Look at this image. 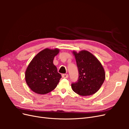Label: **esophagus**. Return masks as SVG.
Returning a JSON list of instances; mask_svg holds the SVG:
<instances>
[{"label":"esophagus","instance_id":"1","mask_svg":"<svg viewBox=\"0 0 129 129\" xmlns=\"http://www.w3.org/2000/svg\"><path fill=\"white\" fill-rule=\"evenodd\" d=\"M62 77L63 78H64V79H67V78L68 77V74H62Z\"/></svg>","mask_w":129,"mask_h":129}]
</instances>
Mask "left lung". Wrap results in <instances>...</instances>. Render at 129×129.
<instances>
[{"label": "left lung", "mask_w": 129, "mask_h": 129, "mask_svg": "<svg viewBox=\"0 0 129 129\" xmlns=\"http://www.w3.org/2000/svg\"><path fill=\"white\" fill-rule=\"evenodd\" d=\"M73 53L76 58L79 78L76 82L72 83L73 90L81 96L94 94L102 86L105 78L102 65L87 50Z\"/></svg>", "instance_id": "left-lung-1"}]
</instances>
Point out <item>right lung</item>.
I'll return each instance as SVG.
<instances>
[{
	"mask_svg": "<svg viewBox=\"0 0 129 129\" xmlns=\"http://www.w3.org/2000/svg\"><path fill=\"white\" fill-rule=\"evenodd\" d=\"M58 49L46 48L39 53L31 61L25 73L27 85L38 94H46L55 89L61 78L53 64Z\"/></svg>",
	"mask_w": 129,
	"mask_h": 129,
	"instance_id": "obj_1",
	"label": "right lung"
}]
</instances>
